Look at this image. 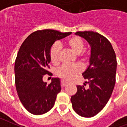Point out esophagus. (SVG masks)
<instances>
[{"instance_id": "34e87169", "label": "esophagus", "mask_w": 127, "mask_h": 127, "mask_svg": "<svg viewBox=\"0 0 127 127\" xmlns=\"http://www.w3.org/2000/svg\"><path fill=\"white\" fill-rule=\"evenodd\" d=\"M66 86H67V82H64V81H61V86H62L63 88H64V87H65Z\"/></svg>"}]
</instances>
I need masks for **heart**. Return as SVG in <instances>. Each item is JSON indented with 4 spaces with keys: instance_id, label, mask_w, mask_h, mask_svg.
I'll return each mask as SVG.
<instances>
[{
    "instance_id": "heart-1",
    "label": "heart",
    "mask_w": 127,
    "mask_h": 127,
    "mask_svg": "<svg viewBox=\"0 0 127 127\" xmlns=\"http://www.w3.org/2000/svg\"><path fill=\"white\" fill-rule=\"evenodd\" d=\"M66 47L74 54L79 55L82 60L86 61L89 58V55L87 53L82 52L84 48V43L83 41L78 36H72L68 38L65 43ZM61 52V47L58 43H54L52 46L50 50V59L52 63L54 65L59 64V55ZM82 68L78 64L72 66H63L57 71V75L63 79L65 81H70L80 73Z\"/></svg>"
}]
</instances>
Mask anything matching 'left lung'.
Returning a JSON list of instances; mask_svg holds the SVG:
<instances>
[{"label": "left lung", "mask_w": 127, "mask_h": 127, "mask_svg": "<svg viewBox=\"0 0 127 127\" xmlns=\"http://www.w3.org/2000/svg\"><path fill=\"white\" fill-rule=\"evenodd\" d=\"M90 44L89 66L82 73L89 88L77 86L71 97L73 110L79 116L91 118L102 111L109 100L116 82L117 61L111 43L106 37L93 31L77 32Z\"/></svg>", "instance_id": "left-lung-1"}]
</instances>
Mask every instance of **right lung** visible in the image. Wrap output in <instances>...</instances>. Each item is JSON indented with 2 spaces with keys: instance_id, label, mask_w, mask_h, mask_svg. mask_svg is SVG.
<instances>
[{
  "instance_id": "right-lung-1",
  "label": "right lung",
  "mask_w": 127,
  "mask_h": 127,
  "mask_svg": "<svg viewBox=\"0 0 127 127\" xmlns=\"http://www.w3.org/2000/svg\"><path fill=\"white\" fill-rule=\"evenodd\" d=\"M71 34L52 29L37 31L21 45L15 64V85L21 102L31 114H43L54 105L57 95L61 90L60 79L52 78L47 84L43 77L49 74L52 46Z\"/></svg>"
}]
</instances>
